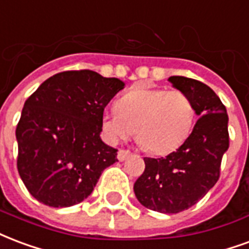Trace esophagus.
Masks as SVG:
<instances>
[{
	"label": "esophagus",
	"mask_w": 249,
	"mask_h": 249,
	"mask_svg": "<svg viewBox=\"0 0 249 249\" xmlns=\"http://www.w3.org/2000/svg\"><path fill=\"white\" fill-rule=\"evenodd\" d=\"M130 154V150L128 149H119V153H117V158H119V161H124L126 158L129 157Z\"/></svg>",
	"instance_id": "1"
}]
</instances>
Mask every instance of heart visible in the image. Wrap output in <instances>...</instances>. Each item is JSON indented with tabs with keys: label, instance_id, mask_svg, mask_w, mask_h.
<instances>
[{
	"label": "heart",
	"instance_id": "b5f03b06",
	"mask_svg": "<svg viewBox=\"0 0 249 249\" xmlns=\"http://www.w3.org/2000/svg\"><path fill=\"white\" fill-rule=\"evenodd\" d=\"M116 112L101 120V132L109 143L136 139L153 154L177 150L190 136L195 123V104L181 89L136 87L115 104Z\"/></svg>",
	"mask_w": 249,
	"mask_h": 249
}]
</instances>
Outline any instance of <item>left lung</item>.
I'll return each instance as SVG.
<instances>
[{"mask_svg":"<svg viewBox=\"0 0 249 249\" xmlns=\"http://www.w3.org/2000/svg\"><path fill=\"white\" fill-rule=\"evenodd\" d=\"M169 82L193 99L199 119L176 152L143 158L145 170L133 190L146 209L177 213L194 206L218 182L230 136L226 107L209 86L185 76H170Z\"/></svg>","mask_w":249,"mask_h":249,"instance_id":"8db88e82","label":"left lung"}]
</instances>
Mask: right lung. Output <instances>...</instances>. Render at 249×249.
<instances>
[{
    "mask_svg": "<svg viewBox=\"0 0 249 249\" xmlns=\"http://www.w3.org/2000/svg\"><path fill=\"white\" fill-rule=\"evenodd\" d=\"M124 83L91 70L64 71L40 84L16 129L17 167L26 189L50 207H70L91 194L117 149L100 139L107 104Z\"/></svg>",
    "mask_w": 249,
    "mask_h": 249,
    "instance_id": "1",
    "label": "right lung"
}]
</instances>
